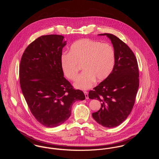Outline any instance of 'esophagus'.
<instances>
[{"instance_id": "obj_1", "label": "esophagus", "mask_w": 159, "mask_h": 159, "mask_svg": "<svg viewBox=\"0 0 159 159\" xmlns=\"http://www.w3.org/2000/svg\"><path fill=\"white\" fill-rule=\"evenodd\" d=\"M84 95H85V97L86 99H88L89 98V96H88V92L87 91H84Z\"/></svg>"}]
</instances>
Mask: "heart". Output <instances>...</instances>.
Instances as JSON below:
<instances>
[{
	"instance_id": "b5f03b06",
	"label": "heart",
	"mask_w": 159,
	"mask_h": 159,
	"mask_svg": "<svg viewBox=\"0 0 159 159\" xmlns=\"http://www.w3.org/2000/svg\"><path fill=\"white\" fill-rule=\"evenodd\" d=\"M115 51L109 43H102L89 39L78 40L70 47V52L61 56V66L64 75L75 80L82 65L84 71L78 78L75 86L81 89L91 88L95 80L107 79L115 65Z\"/></svg>"
}]
</instances>
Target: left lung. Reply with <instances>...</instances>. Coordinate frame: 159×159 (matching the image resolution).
Segmentation results:
<instances>
[{
  "instance_id": "left-lung-1",
  "label": "left lung",
  "mask_w": 159,
  "mask_h": 159,
  "mask_svg": "<svg viewBox=\"0 0 159 159\" xmlns=\"http://www.w3.org/2000/svg\"><path fill=\"white\" fill-rule=\"evenodd\" d=\"M107 35L115 51V65L110 75L92 91L89 98L98 100L100 109L92 113L95 121L103 127H115L130 114L139 87V71L136 57L124 42L111 34Z\"/></svg>"
}]
</instances>
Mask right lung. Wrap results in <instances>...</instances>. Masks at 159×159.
<instances>
[{
    "instance_id": "right-lung-1",
    "label": "right lung",
    "mask_w": 159,
    "mask_h": 159,
    "mask_svg": "<svg viewBox=\"0 0 159 159\" xmlns=\"http://www.w3.org/2000/svg\"><path fill=\"white\" fill-rule=\"evenodd\" d=\"M64 38L60 35L37 38L25 49L20 65V86L30 111L49 128L65 122L73 103L85 99L83 92L75 89L64 77L61 66L66 45Z\"/></svg>"
}]
</instances>
